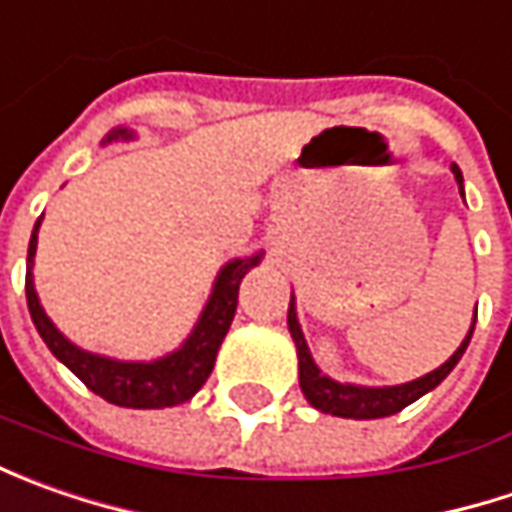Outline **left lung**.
I'll return each mask as SVG.
<instances>
[{
  "label": "left lung",
  "instance_id": "8db88e82",
  "mask_svg": "<svg viewBox=\"0 0 512 512\" xmlns=\"http://www.w3.org/2000/svg\"><path fill=\"white\" fill-rule=\"evenodd\" d=\"M453 176L459 182V190L464 196L462 187V170L453 165ZM473 327H476V319L467 330L464 342L459 344V350L442 364L436 367L433 373H427L422 379H413L407 384H393V387H362V384H342L336 379L325 376L313 356H310V347L305 342V333L299 327V319H296V305H293V296H290V307H287V330L296 342V356H299V384H302V393L305 399L316 410L322 413H333V416H342V419H384V416H393L404 410L407 404H413L416 399H422L424 393H430L433 387L447 379V373L459 364V359L464 356L467 344H470V336H473Z\"/></svg>",
  "mask_w": 512,
  "mask_h": 512
}]
</instances>
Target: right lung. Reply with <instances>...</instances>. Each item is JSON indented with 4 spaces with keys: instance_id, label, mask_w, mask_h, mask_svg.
I'll use <instances>...</instances> for the list:
<instances>
[{
    "instance_id": "add662e5",
    "label": "right lung",
    "mask_w": 512,
    "mask_h": 512,
    "mask_svg": "<svg viewBox=\"0 0 512 512\" xmlns=\"http://www.w3.org/2000/svg\"><path fill=\"white\" fill-rule=\"evenodd\" d=\"M130 136L133 133L128 128H116L102 139V145L116 142V139H130ZM39 225H42V216L36 219L33 233H30L25 296H28L30 319L39 330L42 342L50 347V353L65 364L73 376H79L82 382L88 384V390L102 396L105 402L119 404V407L159 410V407H176V404L193 399L199 393V387L207 382V376H210V370L216 364L219 344L227 336L230 322L236 316L239 285H242L247 270L262 262V253L247 256V259H233L219 270L205 310H202L199 322L190 330V336L179 350H173V353L156 359V362H119V359L88 353V350L76 347L56 330V325L50 322L48 313H45V307L39 305V296H36V287H33V256H36Z\"/></svg>"
}]
</instances>
